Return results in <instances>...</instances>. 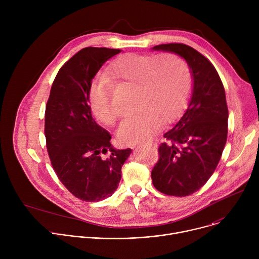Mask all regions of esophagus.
<instances>
[{"label":"esophagus","mask_w":259,"mask_h":259,"mask_svg":"<svg viewBox=\"0 0 259 259\" xmlns=\"http://www.w3.org/2000/svg\"><path fill=\"white\" fill-rule=\"evenodd\" d=\"M153 145H152V143H143V144H139V145H136V146H134L135 147V149H140V147H150V149H151V147H152Z\"/></svg>","instance_id":"esophagus-1"}]
</instances>
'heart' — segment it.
<instances>
[{
  "instance_id": "obj_1",
  "label": "heart",
  "mask_w": 259,
  "mask_h": 259,
  "mask_svg": "<svg viewBox=\"0 0 259 259\" xmlns=\"http://www.w3.org/2000/svg\"><path fill=\"white\" fill-rule=\"evenodd\" d=\"M112 79L135 85L134 109L119 126L117 137L132 144L150 140L160 122L174 120L186 106L192 89L188 63L175 54L126 53L110 62ZM93 115L105 125L116 122L119 113L112 100V82L105 76L93 80L88 88Z\"/></svg>"
}]
</instances>
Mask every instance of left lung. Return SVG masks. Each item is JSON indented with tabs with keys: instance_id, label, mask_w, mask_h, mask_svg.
Here are the masks:
<instances>
[{
	"instance_id": "left-lung-1",
	"label": "left lung",
	"mask_w": 259,
	"mask_h": 259,
	"mask_svg": "<svg viewBox=\"0 0 259 259\" xmlns=\"http://www.w3.org/2000/svg\"><path fill=\"white\" fill-rule=\"evenodd\" d=\"M156 51L175 53L188 62L193 92L186 113L164 134L159 161L152 170L154 187L168 196L186 197L200 190L215 171L228 138L225 88L213 64L194 48L162 44Z\"/></svg>"
}]
</instances>
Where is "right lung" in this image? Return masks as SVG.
Returning a JSON list of instances; mask_svg holds the SVG:
<instances>
[{
    "instance_id": "obj_1",
    "label": "right lung",
    "mask_w": 259,
    "mask_h": 259,
    "mask_svg": "<svg viewBox=\"0 0 259 259\" xmlns=\"http://www.w3.org/2000/svg\"><path fill=\"white\" fill-rule=\"evenodd\" d=\"M120 49L87 47L67 60L52 84L45 112V136L52 167L78 199L98 202L112 196L130 149L117 150L110 134L92 118L88 88L103 63Z\"/></svg>"
}]
</instances>
